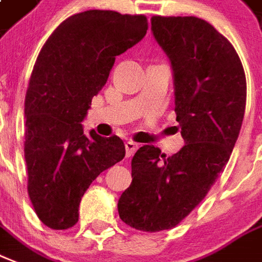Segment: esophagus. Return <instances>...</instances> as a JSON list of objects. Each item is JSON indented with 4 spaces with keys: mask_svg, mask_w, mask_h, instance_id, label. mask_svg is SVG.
Here are the masks:
<instances>
[{
    "mask_svg": "<svg viewBox=\"0 0 262 262\" xmlns=\"http://www.w3.org/2000/svg\"><path fill=\"white\" fill-rule=\"evenodd\" d=\"M137 147H138V145L135 142H133V141H128V142H125V156L127 157H131L135 153V150H137Z\"/></svg>",
    "mask_w": 262,
    "mask_h": 262,
    "instance_id": "34e87169",
    "label": "esophagus"
}]
</instances>
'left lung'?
I'll return each instance as SVG.
<instances>
[{
  "instance_id": "left-lung-1",
  "label": "left lung",
  "mask_w": 262,
  "mask_h": 262,
  "mask_svg": "<svg viewBox=\"0 0 262 262\" xmlns=\"http://www.w3.org/2000/svg\"><path fill=\"white\" fill-rule=\"evenodd\" d=\"M155 38L170 58L176 115L185 145L172 156L143 145L133 182L119 199L129 227L159 232L178 225L208 193L231 157L246 109V76L233 45L194 16H153Z\"/></svg>"
}]
</instances>
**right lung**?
Segmentation results:
<instances>
[{
    "instance_id": "1",
    "label": "right lung",
    "mask_w": 262,
    "mask_h": 262,
    "mask_svg": "<svg viewBox=\"0 0 262 262\" xmlns=\"http://www.w3.org/2000/svg\"><path fill=\"white\" fill-rule=\"evenodd\" d=\"M146 30L145 15L91 9L62 21L40 51L25 99V159L29 198L51 229L76 225L92 181L125 156L117 135L86 137L81 121L116 56Z\"/></svg>"
}]
</instances>
